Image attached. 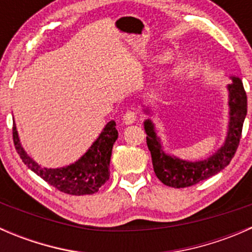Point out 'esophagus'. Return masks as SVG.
I'll return each instance as SVG.
<instances>
[{"label": "esophagus", "mask_w": 252, "mask_h": 252, "mask_svg": "<svg viewBox=\"0 0 252 252\" xmlns=\"http://www.w3.org/2000/svg\"><path fill=\"white\" fill-rule=\"evenodd\" d=\"M135 121H136V112L128 111L123 116V123L126 124V126H129V124L135 123Z\"/></svg>", "instance_id": "obj_1"}]
</instances>
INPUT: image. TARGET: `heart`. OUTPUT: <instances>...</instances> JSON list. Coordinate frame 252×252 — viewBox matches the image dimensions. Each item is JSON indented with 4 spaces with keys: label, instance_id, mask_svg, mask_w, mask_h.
<instances>
[{
    "label": "heart",
    "instance_id": "b5f03b06",
    "mask_svg": "<svg viewBox=\"0 0 252 252\" xmlns=\"http://www.w3.org/2000/svg\"><path fill=\"white\" fill-rule=\"evenodd\" d=\"M174 60V52L173 50H171V48H167V50H164L163 52L161 53V55L158 56V62L161 63V64H171L172 62H173ZM103 96H97V98H96V101H97V103H102L103 102Z\"/></svg>",
    "mask_w": 252,
    "mask_h": 252
}]
</instances>
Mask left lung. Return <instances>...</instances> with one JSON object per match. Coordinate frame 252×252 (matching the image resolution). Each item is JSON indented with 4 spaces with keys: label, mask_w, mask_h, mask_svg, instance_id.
<instances>
[{
    "label": "left lung",
    "mask_w": 252,
    "mask_h": 252,
    "mask_svg": "<svg viewBox=\"0 0 252 252\" xmlns=\"http://www.w3.org/2000/svg\"><path fill=\"white\" fill-rule=\"evenodd\" d=\"M229 79L232 81L227 85L229 107L227 134L222 146L207 158L188 161L166 152L154 121L151 118L145 119L144 129L147 135L146 142L151 152L155 174L167 187H191L220 173L232 161L240 141L243 124L248 113V98L241 79L235 75H229ZM141 107L144 114L154 117V110L150 103H144L142 101Z\"/></svg>",
    "instance_id": "left-lung-1"
}]
</instances>
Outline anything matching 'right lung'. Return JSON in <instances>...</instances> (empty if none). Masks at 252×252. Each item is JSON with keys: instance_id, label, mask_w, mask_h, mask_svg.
<instances>
[{"instance_id": "add662e5", "label": "right lung", "mask_w": 252, "mask_h": 252, "mask_svg": "<svg viewBox=\"0 0 252 252\" xmlns=\"http://www.w3.org/2000/svg\"><path fill=\"white\" fill-rule=\"evenodd\" d=\"M118 138L116 122L110 121L88 151L68 166L47 168L32 158L22 146L16 123H13V141L25 166L60 191L69 195H91L98 191L110 178L112 147Z\"/></svg>"}]
</instances>
